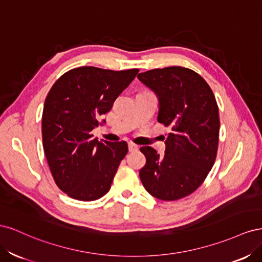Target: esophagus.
Wrapping results in <instances>:
<instances>
[{"label": "esophagus", "mask_w": 262, "mask_h": 262, "mask_svg": "<svg viewBox=\"0 0 262 262\" xmlns=\"http://www.w3.org/2000/svg\"><path fill=\"white\" fill-rule=\"evenodd\" d=\"M139 149V145L134 144V143H129V150L130 152H134V150Z\"/></svg>", "instance_id": "esophagus-1"}]
</instances>
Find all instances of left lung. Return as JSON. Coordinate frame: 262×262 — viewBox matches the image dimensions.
<instances>
[{"label":"left lung","instance_id":"obj_1","mask_svg":"<svg viewBox=\"0 0 262 262\" xmlns=\"http://www.w3.org/2000/svg\"><path fill=\"white\" fill-rule=\"evenodd\" d=\"M138 78L158 98L157 121L171 128L163 156L150 146L140 148L146 158L140 179L157 199H181L201 186L215 162L220 132L215 97L208 83L187 68L149 70Z\"/></svg>","mask_w":262,"mask_h":262}]
</instances>
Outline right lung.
<instances>
[{"instance_id": "1", "label": "right lung", "mask_w": 262, "mask_h": 262, "mask_svg": "<svg viewBox=\"0 0 262 262\" xmlns=\"http://www.w3.org/2000/svg\"><path fill=\"white\" fill-rule=\"evenodd\" d=\"M138 72L76 68L63 74L48 93L41 125L43 150L55 184L73 199L97 200L112 187L128 144L98 141L91 132L106 122L100 123V117Z\"/></svg>"}]
</instances>
